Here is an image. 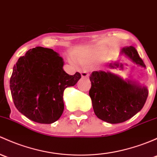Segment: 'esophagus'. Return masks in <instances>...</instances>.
I'll use <instances>...</instances> for the list:
<instances>
[{
    "mask_svg": "<svg viewBox=\"0 0 157 157\" xmlns=\"http://www.w3.org/2000/svg\"><path fill=\"white\" fill-rule=\"evenodd\" d=\"M81 76L82 77H89V76H90V74H89L86 71H82L81 72Z\"/></svg>",
    "mask_w": 157,
    "mask_h": 157,
    "instance_id": "esophagus-1",
    "label": "esophagus"
}]
</instances>
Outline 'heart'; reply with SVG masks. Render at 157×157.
<instances>
[{"mask_svg": "<svg viewBox=\"0 0 157 157\" xmlns=\"http://www.w3.org/2000/svg\"><path fill=\"white\" fill-rule=\"evenodd\" d=\"M98 55V51H94L93 52H92V53L90 54V55L86 56V57L80 58V59H79V61H80V62H81V63H86V62H88L89 61L91 60L92 59H93V58L96 57Z\"/></svg>", "mask_w": 157, "mask_h": 157, "instance_id": "obj_1", "label": "heart"}]
</instances>
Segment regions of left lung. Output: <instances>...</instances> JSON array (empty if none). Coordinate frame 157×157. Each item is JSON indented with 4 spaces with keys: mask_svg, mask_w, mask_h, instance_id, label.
Instances as JSON below:
<instances>
[{
    "mask_svg": "<svg viewBox=\"0 0 157 157\" xmlns=\"http://www.w3.org/2000/svg\"><path fill=\"white\" fill-rule=\"evenodd\" d=\"M137 65L146 67L135 47H123L121 51ZM90 96L97 117L107 123H120L135 116L142 109L148 96L147 87L125 81L118 76L102 71H93Z\"/></svg>",
    "mask_w": 157,
    "mask_h": 157,
    "instance_id": "1",
    "label": "left lung"
}]
</instances>
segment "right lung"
Segmentation results:
<instances>
[{
  "label": "right lung",
  "mask_w": 157,
  "mask_h": 157,
  "mask_svg": "<svg viewBox=\"0 0 157 157\" xmlns=\"http://www.w3.org/2000/svg\"><path fill=\"white\" fill-rule=\"evenodd\" d=\"M62 57L52 49H29L13 67L10 87L17 110L32 121L50 124L64 110L63 92L81 77L63 70Z\"/></svg>",
  "instance_id": "add662e5"
}]
</instances>
